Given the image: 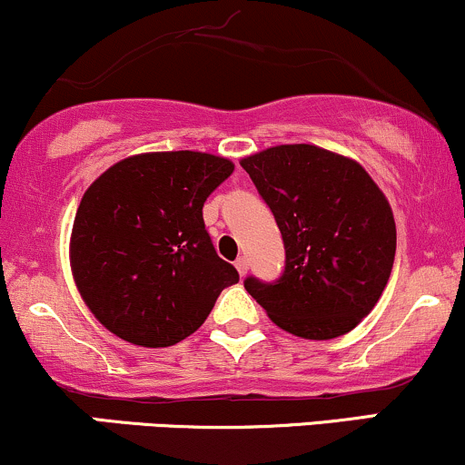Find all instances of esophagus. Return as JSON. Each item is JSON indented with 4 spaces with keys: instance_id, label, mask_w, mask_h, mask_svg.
<instances>
[{
    "instance_id": "esophagus-1",
    "label": "esophagus",
    "mask_w": 465,
    "mask_h": 465,
    "mask_svg": "<svg viewBox=\"0 0 465 465\" xmlns=\"http://www.w3.org/2000/svg\"><path fill=\"white\" fill-rule=\"evenodd\" d=\"M234 267H237L239 276H245V272H248V261H245L243 256H239V259L234 261Z\"/></svg>"
}]
</instances>
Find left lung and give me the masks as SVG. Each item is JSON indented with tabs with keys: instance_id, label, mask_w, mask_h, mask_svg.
<instances>
[{
	"instance_id": "obj_1",
	"label": "left lung",
	"mask_w": 465,
	"mask_h": 465,
	"mask_svg": "<svg viewBox=\"0 0 465 465\" xmlns=\"http://www.w3.org/2000/svg\"><path fill=\"white\" fill-rule=\"evenodd\" d=\"M281 228L285 272L248 276L245 292L282 331L335 340L361 322L390 281L396 222L390 202L352 158L309 143L242 158Z\"/></svg>"
}]
</instances>
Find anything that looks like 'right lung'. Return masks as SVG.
I'll list each match as a JSON object with an SVG mask.
<instances>
[{
	"instance_id": "obj_1",
	"label": "right lung",
	"mask_w": 465,
	"mask_h": 465,
	"mask_svg": "<svg viewBox=\"0 0 465 465\" xmlns=\"http://www.w3.org/2000/svg\"><path fill=\"white\" fill-rule=\"evenodd\" d=\"M232 169L228 158L204 152H150L114 163L84 191L71 231V272L108 331L134 346H173L239 281L202 217Z\"/></svg>"
}]
</instances>
